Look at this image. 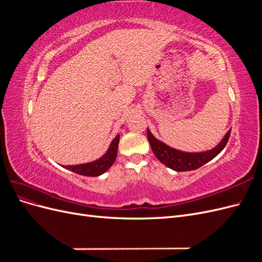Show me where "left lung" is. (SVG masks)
<instances>
[{
  "instance_id": "obj_1",
  "label": "left lung",
  "mask_w": 262,
  "mask_h": 262,
  "mask_svg": "<svg viewBox=\"0 0 262 262\" xmlns=\"http://www.w3.org/2000/svg\"><path fill=\"white\" fill-rule=\"evenodd\" d=\"M229 136H231V130L225 134V138L222 140L221 143L215 148L209 150V152L185 153L165 145L162 142L156 140L152 136V133L147 130V139L154 155L157 157V160L167 166V167L176 171L193 170L201 167L205 163L213 160V158L225 147L228 142Z\"/></svg>"
}]
</instances>
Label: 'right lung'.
Returning a JSON list of instances; mask_svg holds the SVG:
<instances>
[{
	"instance_id": "1",
	"label": "right lung",
	"mask_w": 262,
	"mask_h": 262,
	"mask_svg": "<svg viewBox=\"0 0 262 262\" xmlns=\"http://www.w3.org/2000/svg\"><path fill=\"white\" fill-rule=\"evenodd\" d=\"M119 138L120 136H117L110 144L107 153L100 157L99 160L89 163V164H82V165H74V166H66V168L69 170H72L73 172L78 173V175L83 176H90V177H96L107 171L116 161L118 144H119Z\"/></svg>"
}]
</instances>
